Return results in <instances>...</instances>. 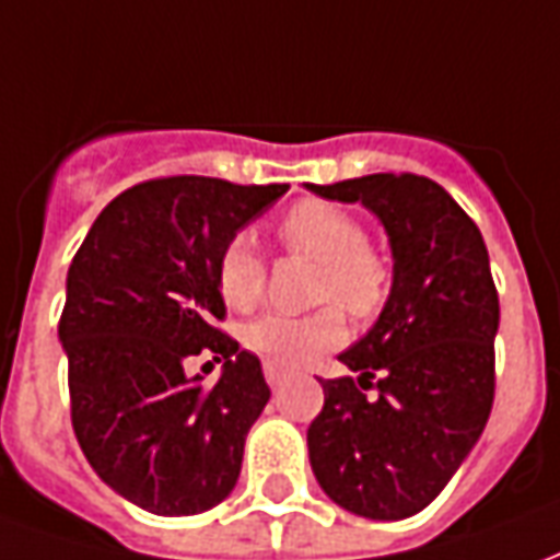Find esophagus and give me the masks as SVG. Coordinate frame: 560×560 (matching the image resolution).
Masks as SVG:
<instances>
[{
    "label": "esophagus",
    "instance_id": "esophagus-1",
    "mask_svg": "<svg viewBox=\"0 0 560 560\" xmlns=\"http://www.w3.org/2000/svg\"><path fill=\"white\" fill-rule=\"evenodd\" d=\"M264 375H267L269 387H279L288 372H284V365H279V363H264Z\"/></svg>",
    "mask_w": 560,
    "mask_h": 560
}]
</instances>
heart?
<instances>
[{
    "label": "heart",
    "mask_w": 560,
    "mask_h": 560,
    "mask_svg": "<svg viewBox=\"0 0 560 560\" xmlns=\"http://www.w3.org/2000/svg\"><path fill=\"white\" fill-rule=\"evenodd\" d=\"M284 245L296 255L320 264L315 276L317 303H339L357 317L375 315L387 303L393 269L389 260L365 240L363 221L339 203L303 200L284 212L279 224ZM215 288L224 305L245 312L264 293V260L248 236H233L215 260ZM345 336L339 308H320L315 315H260L243 332L248 351L269 363L300 365L315 353L336 348Z\"/></svg>",
    "instance_id": "obj_1"
}]
</instances>
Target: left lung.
<instances>
[{
    "label": "left lung",
    "mask_w": 560,
    "mask_h": 560,
    "mask_svg": "<svg viewBox=\"0 0 560 560\" xmlns=\"http://www.w3.org/2000/svg\"><path fill=\"white\" fill-rule=\"evenodd\" d=\"M305 188L363 203L393 252L375 327L339 353L357 377L320 381L308 462L329 501L353 516L408 518L453 480L492 413L501 308L489 252L468 212L417 173Z\"/></svg>",
    "instance_id": "left-lung-1"
}]
</instances>
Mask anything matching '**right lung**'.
<instances>
[{
  "mask_svg": "<svg viewBox=\"0 0 560 560\" xmlns=\"http://www.w3.org/2000/svg\"><path fill=\"white\" fill-rule=\"evenodd\" d=\"M288 188L149 179L102 209L68 267L71 425L92 470L147 513L195 516L240 480L269 387L255 353L215 327V260ZM200 352L225 363L212 388L187 372Z\"/></svg>",
  "mask_w": 560,
  "mask_h": 560,
  "instance_id": "add662e5",
  "label": "right lung"
}]
</instances>
